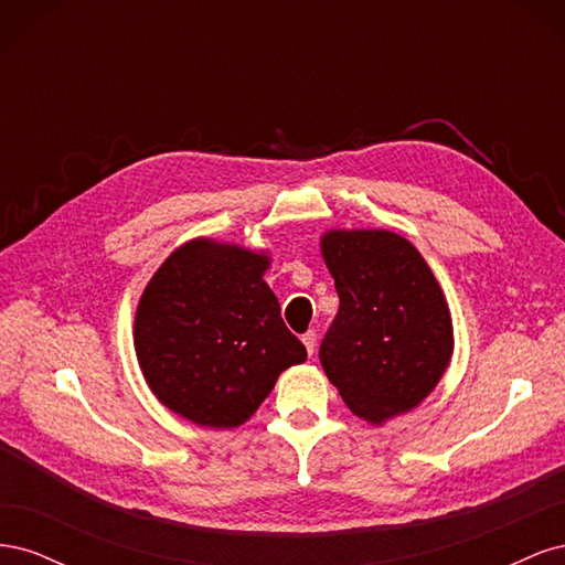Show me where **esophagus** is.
<instances>
[{
	"mask_svg": "<svg viewBox=\"0 0 565 565\" xmlns=\"http://www.w3.org/2000/svg\"><path fill=\"white\" fill-rule=\"evenodd\" d=\"M301 341H303L306 351H309V355H313V351H316V332L309 330L306 334H301Z\"/></svg>",
	"mask_w": 565,
	"mask_h": 565,
	"instance_id": "esophagus-1",
	"label": "esophagus"
}]
</instances>
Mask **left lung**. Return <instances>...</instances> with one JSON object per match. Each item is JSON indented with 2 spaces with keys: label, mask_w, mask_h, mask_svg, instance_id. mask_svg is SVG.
Segmentation results:
<instances>
[{
  "label": "left lung",
  "mask_w": 565,
  "mask_h": 565,
  "mask_svg": "<svg viewBox=\"0 0 565 565\" xmlns=\"http://www.w3.org/2000/svg\"><path fill=\"white\" fill-rule=\"evenodd\" d=\"M339 311L320 363L353 415L372 424L409 413L452 358L446 295L413 243L391 231H328L320 237Z\"/></svg>",
  "instance_id": "8db88e82"
}]
</instances>
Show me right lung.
I'll use <instances>...</instances> for the list:
<instances>
[{
  "instance_id": "1",
  "label": "right lung",
  "mask_w": 565,
  "mask_h": 565,
  "mask_svg": "<svg viewBox=\"0 0 565 565\" xmlns=\"http://www.w3.org/2000/svg\"><path fill=\"white\" fill-rule=\"evenodd\" d=\"M268 266V252L195 237L146 285L134 320L136 358L172 413L233 429L256 413L282 370L306 361L264 280Z\"/></svg>"
}]
</instances>
